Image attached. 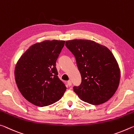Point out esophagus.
<instances>
[{
	"label": "esophagus",
	"mask_w": 134,
	"mask_h": 134,
	"mask_svg": "<svg viewBox=\"0 0 134 134\" xmlns=\"http://www.w3.org/2000/svg\"><path fill=\"white\" fill-rule=\"evenodd\" d=\"M67 84H68V85L69 87H70V86H71V85H72V82H71V81H70V80H69L67 82Z\"/></svg>",
	"instance_id": "1"
}]
</instances>
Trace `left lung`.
Listing matches in <instances>:
<instances>
[{
    "instance_id": "8db88e82",
    "label": "left lung",
    "mask_w": 134,
    "mask_h": 134,
    "mask_svg": "<svg viewBox=\"0 0 134 134\" xmlns=\"http://www.w3.org/2000/svg\"><path fill=\"white\" fill-rule=\"evenodd\" d=\"M65 46L76 59L81 83L74 91L83 102L100 104L107 102L117 90L120 70L109 49L87 40L66 41Z\"/></svg>"
}]
</instances>
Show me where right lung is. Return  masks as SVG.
I'll use <instances>...</instances> for the list:
<instances>
[{"label": "right lung", "instance_id": "add662e5", "mask_svg": "<svg viewBox=\"0 0 134 134\" xmlns=\"http://www.w3.org/2000/svg\"><path fill=\"white\" fill-rule=\"evenodd\" d=\"M65 41L46 40L34 44L21 56L15 66V81L19 91L37 106L51 105L66 90L58 77L57 59Z\"/></svg>", "mask_w": 134, "mask_h": 134}]
</instances>
